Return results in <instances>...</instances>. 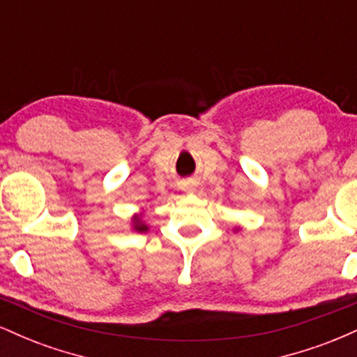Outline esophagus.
Masks as SVG:
<instances>
[{"instance_id": "1", "label": "esophagus", "mask_w": 357, "mask_h": 357, "mask_svg": "<svg viewBox=\"0 0 357 357\" xmlns=\"http://www.w3.org/2000/svg\"><path fill=\"white\" fill-rule=\"evenodd\" d=\"M183 191H184V192H195V191H196L195 183H192V181L184 183V184H183Z\"/></svg>"}]
</instances>
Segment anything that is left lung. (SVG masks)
Here are the masks:
<instances>
[{
  "instance_id": "left-lung-1",
  "label": "left lung",
  "mask_w": 357,
  "mask_h": 357,
  "mask_svg": "<svg viewBox=\"0 0 357 357\" xmlns=\"http://www.w3.org/2000/svg\"><path fill=\"white\" fill-rule=\"evenodd\" d=\"M235 231H238V228H235Z\"/></svg>"
}]
</instances>
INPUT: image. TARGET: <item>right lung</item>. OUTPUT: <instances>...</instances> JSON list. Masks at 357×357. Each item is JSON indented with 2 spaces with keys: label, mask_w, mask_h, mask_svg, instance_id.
<instances>
[{
  "label": "right lung",
  "mask_w": 357,
  "mask_h": 357,
  "mask_svg": "<svg viewBox=\"0 0 357 357\" xmlns=\"http://www.w3.org/2000/svg\"><path fill=\"white\" fill-rule=\"evenodd\" d=\"M130 228H132V231H139V233H146L149 230V225H147L144 220V210L134 213L132 218H130Z\"/></svg>",
  "instance_id": "right-lung-1"
}]
</instances>
